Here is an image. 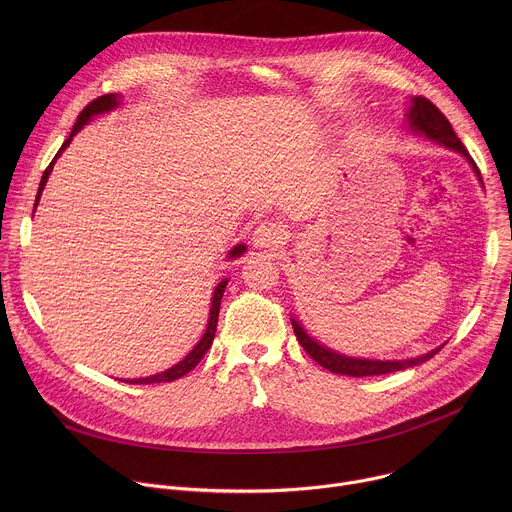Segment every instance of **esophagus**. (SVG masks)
Masks as SVG:
<instances>
[{
  "label": "esophagus",
  "mask_w": 512,
  "mask_h": 512,
  "mask_svg": "<svg viewBox=\"0 0 512 512\" xmlns=\"http://www.w3.org/2000/svg\"><path fill=\"white\" fill-rule=\"evenodd\" d=\"M287 239V231L283 225L273 221H263L253 233V245L259 249H273Z\"/></svg>",
  "instance_id": "obj_1"
}]
</instances>
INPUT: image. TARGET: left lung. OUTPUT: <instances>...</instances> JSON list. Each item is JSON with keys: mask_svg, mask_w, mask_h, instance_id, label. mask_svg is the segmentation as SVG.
<instances>
[{"mask_svg": "<svg viewBox=\"0 0 512 512\" xmlns=\"http://www.w3.org/2000/svg\"><path fill=\"white\" fill-rule=\"evenodd\" d=\"M407 121L409 127L437 143H442L444 148H450L458 154H462L468 164L474 168L478 180L480 178V170L474 164V160L470 158L468 150L464 148V143L460 141V137L456 135V131L452 129V123L448 121V117L437 109L429 99L425 97H413L411 99V107L407 113ZM291 326H294V332L298 336V342L302 344V348L320 364V367L328 369L330 373L336 375H348V377H373V375H387V373H395V371H403L409 367H417V364L429 360L431 356H435L437 352L442 350V346L433 348L427 354H421L417 358H409V360H367V358H350L344 354H338L326 346H322L320 342H316L312 336H308V332L300 326L298 320L291 318Z\"/></svg>", "mask_w": 512, "mask_h": 512, "instance_id": "1", "label": "left lung"}]
</instances>
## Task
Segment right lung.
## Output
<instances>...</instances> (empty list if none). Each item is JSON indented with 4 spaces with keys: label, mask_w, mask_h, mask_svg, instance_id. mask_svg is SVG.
<instances>
[{
    "label": "right lung",
    "mask_w": 512,
    "mask_h": 512,
    "mask_svg": "<svg viewBox=\"0 0 512 512\" xmlns=\"http://www.w3.org/2000/svg\"><path fill=\"white\" fill-rule=\"evenodd\" d=\"M119 105V99H117V95H103V97H97L95 101H91L81 113H79V117H77V123H75V127H72V131H70V135H68V139L62 143V148L58 150V154L54 156V160L64 152V148L66 145L70 143V139H72V135H77V131H81L83 129V125L85 123H89V119L93 117V115H99V113H105V111H111V109H115ZM54 160L50 162V166L44 170V174H42V180H40V186H38V194H36V204H38V200H40V194H42V190H44V184H46V180H48V176H50V172H52V166H54ZM245 245H237L231 253H229V259H233V257H241L243 253H245ZM227 283H229V279H223L221 283L216 285V289H214V294H212V306H210V318H208V326H206V332H204V336L200 338V342L190 350V354L184 358V360H180L178 364H174L172 369H168V371H164V373H158V375H154V377H145V379H131V381H125V383H131V385H150V383H170V381H176V379H180V377H184L186 373H190L196 364L202 360V356L206 354V350L210 348V344H212V340H214V332H216V322H218V310H221V300H223V294H225V287H227Z\"/></svg>",
    "instance_id": "obj_1"
}]
</instances>
